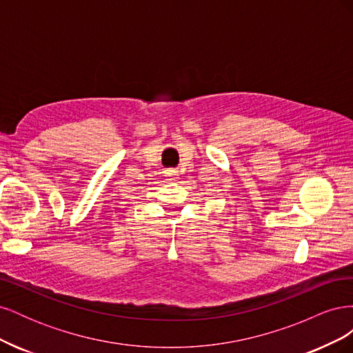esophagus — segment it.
Here are the masks:
<instances>
[{"instance_id":"34e87169","label":"esophagus","mask_w":353,"mask_h":353,"mask_svg":"<svg viewBox=\"0 0 353 353\" xmlns=\"http://www.w3.org/2000/svg\"><path fill=\"white\" fill-rule=\"evenodd\" d=\"M165 176L168 178V179H170V181H175L176 178H178V172L175 169H166L165 170Z\"/></svg>"}]
</instances>
